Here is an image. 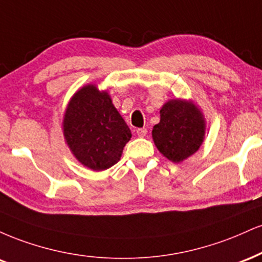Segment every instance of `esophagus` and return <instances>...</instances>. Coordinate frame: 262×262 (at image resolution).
I'll return each instance as SVG.
<instances>
[{
	"label": "esophagus",
	"instance_id": "1",
	"mask_svg": "<svg viewBox=\"0 0 262 262\" xmlns=\"http://www.w3.org/2000/svg\"><path fill=\"white\" fill-rule=\"evenodd\" d=\"M137 136L138 137H144L147 135V128L142 127V128H137Z\"/></svg>",
	"mask_w": 262,
	"mask_h": 262
}]
</instances>
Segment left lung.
I'll return each mask as SVG.
<instances>
[{
  "label": "left lung",
  "mask_w": 262,
  "mask_h": 262,
  "mask_svg": "<svg viewBox=\"0 0 262 262\" xmlns=\"http://www.w3.org/2000/svg\"><path fill=\"white\" fill-rule=\"evenodd\" d=\"M152 138L165 158L181 163L198 152L206 135V119L191 99H170L162 106Z\"/></svg>",
  "instance_id": "left-lung-1"
}]
</instances>
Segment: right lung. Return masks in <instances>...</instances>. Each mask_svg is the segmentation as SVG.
Masks as SVG:
<instances>
[{"label":"right lung","instance_id":"obj_1","mask_svg":"<svg viewBox=\"0 0 262 262\" xmlns=\"http://www.w3.org/2000/svg\"><path fill=\"white\" fill-rule=\"evenodd\" d=\"M62 132L73 157L94 171L116 164L132 136L107 91L93 83L71 97L63 113Z\"/></svg>","mask_w":262,"mask_h":262}]
</instances>
